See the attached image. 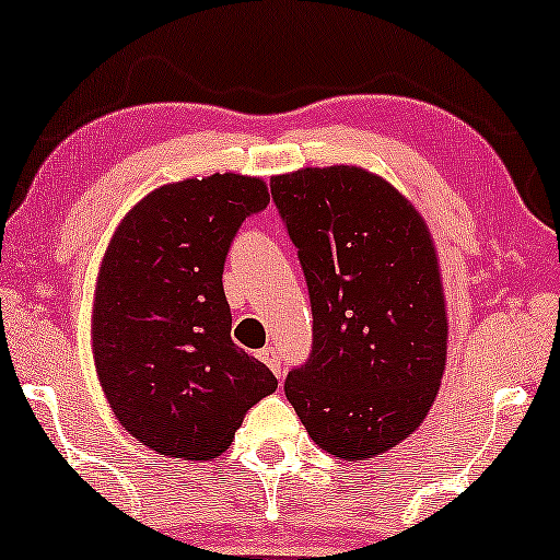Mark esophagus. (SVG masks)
I'll use <instances>...</instances> for the list:
<instances>
[{
    "mask_svg": "<svg viewBox=\"0 0 560 560\" xmlns=\"http://www.w3.org/2000/svg\"><path fill=\"white\" fill-rule=\"evenodd\" d=\"M258 358H261L266 365L273 370V375L281 377V352L277 348H271L269 345V348H264L261 352H258Z\"/></svg>",
    "mask_w": 560,
    "mask_h": 560,
    "instance_id": "1",
    "label": "esophagus"
}]
</instances>
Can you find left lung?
Returning a JSON list of instances; mask_svg holds the SVG:
<instances>
[{
  "label": "left lung",
  "instance_id": "1",
  "mask_svg": "<svg viewBox=\"0 0 560 560\" xmlns=\"http://www.w3.org/2000/svg\"><path fill=\"white\" fill-rule=\"evenodd\" d=\"M271 198L312 304L310 358L283 393L325 452H388L421 427L444 375V291L427 225L385 179L345 164L273 177Z\"/></svg>",
  "mask_w": 560,
  "mask_h": 560
}]
</instances>
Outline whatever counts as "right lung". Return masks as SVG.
Segmentation results:
<instances>
[{"instance_id": "right-lung-1", "label": "right lung", "mask_w": 560, "mask_h": 560, "mask_svg": "<svg viewBox=\"0 0 560 560\" xmlns=\"http://www.w3.org/2000/svg\"><path fill=\"white\" fill-rule=\"evenodd\" d=\"M266 205L256 177L183 179L147 195L106 250L96 370L116 419L156 454L212 459L248 408L277 390L271 370L231 340L223 291L235 233Z\"/></svg>"}]
</instances>
